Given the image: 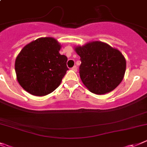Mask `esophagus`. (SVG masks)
Returning <instances> with one entry per match:
<instances>
[{
	"instance_id": "obj_1",
	"label": "esophagus",
	"mask_w": 147,
	"mask_h": 147,
	"mask_svg": "<svg viewBox=\"0 0 147 147\" xmlns=\"http://www.w3.org/2000/svg\"><path fill=\"white\" fill-rule=\"evenodd\" d=\"M77 66H73V67H72V70H73V71H75V72H77Z\"/></svg>"
}]
</instances>
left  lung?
Segmentation results:
<instances>
[{
  "label": "left lung",
  "instance_id": "1",
  "mask_svg": "<svg viewBox=\"0 0 147 147\" xmlns=\"http://www.w3.org/2000/svg\"><path fill=\"white\" fill-rule=\"evenodd\" d=\"M74 49L81 57V81L91 92L104 95L114 90L123 81L127 62L118 49L94 40L75 46Z\"/></svg>",
  "mask_w": 147,
  "mask_h": 147
}]
</instances>
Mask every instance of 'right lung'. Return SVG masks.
Listing matches in <instances>:
<instances>
[{
  "label": "right lung",
  "instance_id": "obj_1",
  "mask_svg": "<svg viewBox=\"0 0 147 147\" xmlns=\"http://www.w3.org/2000/svg\"><path fill=\"white\" fill-rule=\"evenodd\" d=\"M61 43L52 37L26 44L15 59L17 81L31 95L45 96L61 84L68 68L67 58L59 53Z\"/></svg>",
  "mask_w": 147,
  "mask_h": 147
}]
</instances>
